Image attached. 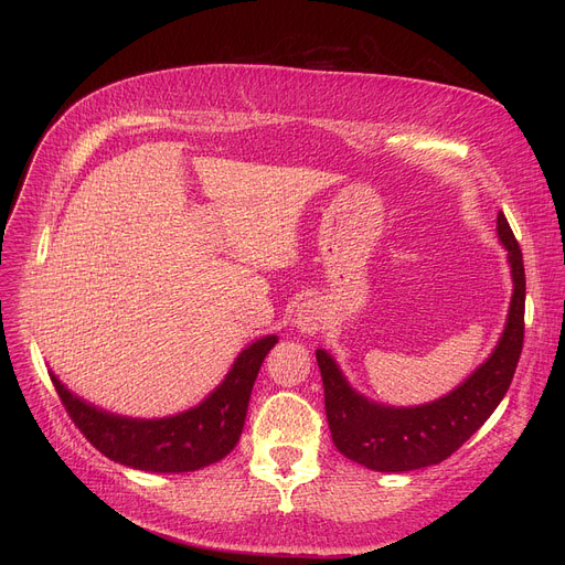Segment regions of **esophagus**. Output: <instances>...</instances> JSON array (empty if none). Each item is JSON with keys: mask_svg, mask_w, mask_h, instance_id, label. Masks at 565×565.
<instances>
[{"mask_svg": "<svg viewBox=\"0 0 565 565\" xmlns=\"http://www.w3.org/2000/svg\"><path fill=\"white\" fill-rule=\"evenodd\" d=\"M324 322V311L318 302L307 300L298 307V313H295V328L305 334H316Z\"/></svg>", "mask_w": 565, "mask_h": 565, "instance_id": "obj_1", "label": "esophagus"}]
</instances>
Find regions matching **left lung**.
Wrapping results in <instances>:
<instances>
[{"instance_id": "left-lung-1", "label": "left lung", "mask_w": 565, "mask_h": 565, "mask_svg": "<svg viewBox=\"0 0 565 565\" xmlns=\"http://www.w3.org/2000/svg\"><path fill=\"white\" fill-rule=\"evenodd\" d=\"M497 235L509 252L513 298L490 358L460 387L433 403L392 407L354 392L332 354L316 350L324 387V412L337 449L375 471H412L437 465L456 454L477 433L507 396L524 343V263L522 249L503 213Z\"/></svg>"}]
</instances>
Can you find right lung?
<instances>
[{
  "instance_id": "1",
  "label": "right lung",
  "mask_w": 565,
  "mask_h": 565,
  "mask_svg": "<svg viewBox=\"0 0 565 565\" xmlns=\"http://www.w3.org/2000/svg\"><path fill=\"white\" fill-rule=\"evenodd\" d=\"M277 337H263L245 348L220 387L196 407L164 419H132L98 409L71 394L50 373L68 417L94 447L114 462L141 471L181 473L228 456L241 439L254 380Z\"/></svg>"
}]
</instances>
